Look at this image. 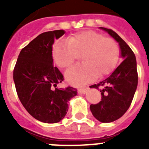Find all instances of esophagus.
<instances>
[{
	"mask_svg": "<svg viewBox=\"0 0 149 149\" xmlns=\"http://www.w3.org/2000/svg\"><path fill=\"white\" fill-rule=\"evenodd\" d=\"M88 87H86V88H80L78 90V93H80V94H85L86 93V91H88Z\"/></svg>",
	"mask_w": 149,
	"mask_h": 149,
	"instance_id": "1",
	"label": "esophagus"
}]
</instances>
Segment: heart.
Wrapping results in <instances>:
<instances>
[{
	"instance_id": "obj_1",
	"label": "heart",
	"mask_w": 149,
	"mask_h": 149,
	"mask_svg": "<svg viewBox=\"0 0 149 149\" xmlns=\"http://www.w3.org/2000/svg\"><path fill=\"white\" fill-rule=\"evenodd\" d=\"M119 52L115 41L93 31L75 34L67 40L56 42L52 49L55 63L63 69L70 66L82 55L84 63L72 65L65 73L68 83L73 86L88 84L97 76L104 77L110 74L118 63Z\"/></svg>"
}]
</instances>
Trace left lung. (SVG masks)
<instances>
[{
    "mask_svg": "<svg viewBox=\"0 0 149 149\" xmlns=\"http://www.w3.org/2000/svg\"><path fill=\"white\" fill-rule=\"evenodd\" d=\"M118 42L120 57L124 60L107 79L91 88L104 86L101 92V100L90 106L93 117L102 123H109L122 117L129 108L138 86L136 58L132 49L111 29L100 27Z\"/></svg>",
    "mask_w": 149,
    "mask_h": 149,
    "instance_id": "left-lung-1",
    "label": "left lung"
}]
</instances>
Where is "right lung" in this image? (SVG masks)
I'll use <instances>...</instances> for the list:
<instances>
[{
    "instance_id": "add662e5",
    "label": "right lung",
    "mask_w": 149,
    "mask_h": 149,
    "mask_svg": "<svg viewBox=\"0 0 149 149\" xmlns=\"http://www.w3.org/2000/svg\"><path fill=\"white\" fill-rule=\"evenodd\" d=\"M64 34V30H55L37 36L22 49L13 72L22 105L34 118L48 124L63 119L68 101L77 95V89L70 86L56 88L64 78L53 65L52 45Z\"/></svg>"
}]
</instances>
